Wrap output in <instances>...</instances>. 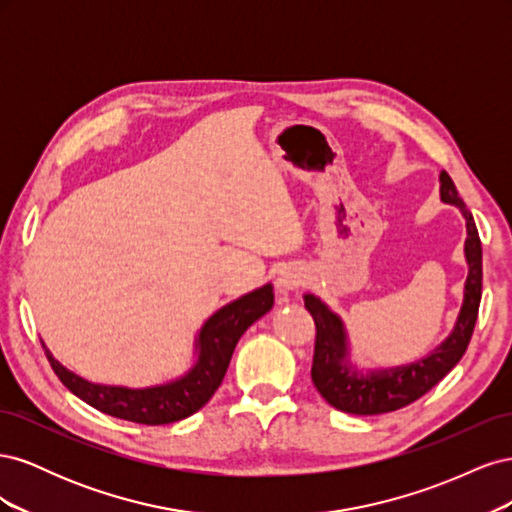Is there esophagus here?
Instances as JSON below:
<instances>
[{
  "label": "esophagus",
  "instance_id": "obj_1",
  "mask_svg": "<svg viewBox=\"0 0 512 512\" xmlns=\"http://www.w3.org/2000/svg\"><path fill=\"white\" fill-rule=\"evenodd\" d=\"M305 284V273L297 267H288L280 273V280H277V286H280V290H297L299 286Z\"/></svg>",
  "mask_w": 512,
  "mask_h": 512
}]
</instances>
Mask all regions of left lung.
Listing matches in <instances>:
<instances>
[{"mask_svg": "<svg viewBox=\"0 0 512 512\" xmlns=\"http://www.w3.org/2000/svg\"><path fill=\"white\" fill-rule=\"evenodd\" d=\"M440 196L444 203L459 207L463 218H466V258L470 271L466 280V299H463L455 331L425 359L395 369L356 374L348 363L342 320L329 312L327 305L316 299L314 294H305V307L316 324L312 382L318 393L337 410L348 414H384L404 408L431 391L468 350L478 318L480 294H483V247H480L472 213L461 200L446 170H442L440 175Z\"/></svg>", "mask_w": 512, "mask_h": 512, "instance_id": "1", "label": "left lung"}]
</instances>
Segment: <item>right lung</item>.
Wrapping results in <instances>:
<instances>
[{
  "label": "right lung",
  "mask_w": 512,
  "mask_h": 512,
  "mask_svg": "<svg viewBox=\"0 0 512 512\" xmlns=\"http://www.w3.org/2000/svg\"><path fill=\"white\" fill-rule=\"evenodd\" d=\"M271 305L273 288L267 284L222 307L218 314H213L205 322L203 331H200V356L190 374L164 386H153V389L132 391L121 389V386L91 384L72 374L66 367H61L49 350L44 352L57 378L76 397L87 401L89 406L104 414L123 418V421L166 425L181 421V418L194 414L207 404L226 376L230 356L235 352L241 335L260 316H265Z\"/></svg>",
  "instance_id": "right-lung-1"
}]
</instances>
